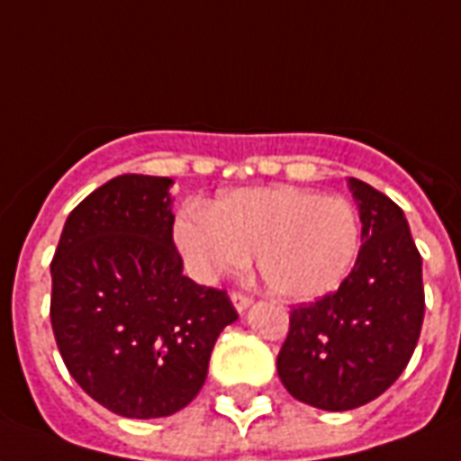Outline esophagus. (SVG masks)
Returning <instances> with one entry per match:
<instances>
[{"instance_id": "34e87169", "label": "esophagus", "mask_w": 461, "mask_h": 461, "mask_svg": "<svg viewBox=\"0 0 461 461\" xmlns=\"http://www.w3.org/2000/svg\"><path fill=\"white\" fill-rule=\"evenodd\" d=\"M230 301H233L235 310H238L240 315L249 308V305H252V298H249V295H242V294H233V295H230Z\"/></svg>"}]
</instances>
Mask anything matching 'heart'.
<instances>
[{
	"instance_id": "heart-1",
	"label": "heart",
	"mask_w": 461,
	"mask_h": 461,
	"mask_svg": "<svg viewBox=\"0 0 461 461\" xmlns=\"http://www.w3.org/2000/svg\"><path fill=\"white\" fill-rule=\"evenodd\" d=\"M175 245L199 281L238 274L257 252L269 294L315 301L341 286L360 248L358 213L346 199L274 185L223 192L209 209L175 219Z\"/></svg>"
}]
</instances>
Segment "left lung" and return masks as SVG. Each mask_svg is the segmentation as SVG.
Listing matches in <instances>:
<instances>
[{
    "label": "left lung",
    "instance_id": "left-lung-1",
    "mask_svg": "<svg viewBox=\"0 0 461 461\" xmlns=\"http://www.w3.org/2000/svg\"><path fill=\"white\" fill-rule=\"evenodd\" d=\"M360 249L337 294L291 312L276 358L284 387L324 411L358 409L383 394L411 358L423 324V271L404 212L348 177Z\"/></svg>",
    "mask_w": 461,
    "mask_h": 461
}]
</instances>
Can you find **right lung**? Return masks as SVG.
Masks as SVG:
<instances>
[{
    "mask_svg": "<svg viewBox=\"0 0 461 461\" xmlns=\"http://www.w3.org/2000/svg\"><path fill=\"white\" fill-rule=\"evenodd\" d=\"M173 180L127 173L91 192L59 235L50 320L81 390L124 419H163L197 397L228 295L182 274Z\"/></svg>",
    "mask_w": 461,
    "mask_h": 461,
    "instance_id": "add662e5",
    "label": "right lung"
}]
</instances>
